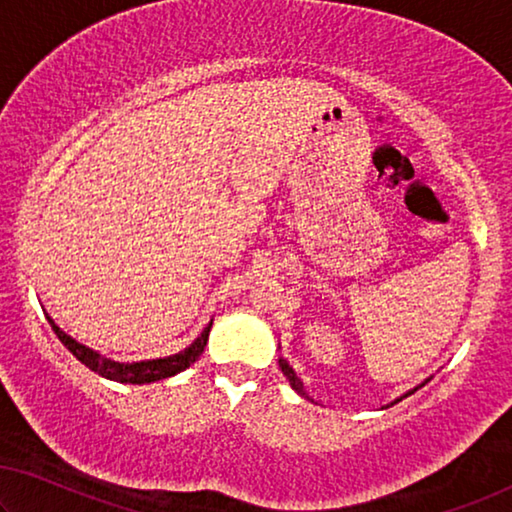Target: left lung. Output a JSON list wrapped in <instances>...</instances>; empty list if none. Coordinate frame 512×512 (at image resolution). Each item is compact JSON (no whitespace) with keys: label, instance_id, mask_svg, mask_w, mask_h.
Here are the masks:
<instances>
[{"label":"left lung","instance_id":"1","mask_svg":"<svg viewBox=\"0 0 512 512\" xmlns=\"http://www.w3.org/2000/svg\"><path fill=\"white\" fill-rule=\"evenodd\" d=\"M280 368H282V375H285V377L289 379V384H292L294 391H296V393H301V395H305V393H303V384H301V379L294 375V370L289 368V363L285 361V358H280ZM411 393H414V391H411ZM411 393H407V395H411ZM407 395H404V398H407ZM400 400H402V398H400ZM400 400H398V402H400Z\"/></svg>","mask_w":512,"mask_h":512}]
</instances>
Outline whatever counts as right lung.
I'll use <instances>...</instances> for the list:
<instances>
[{
  "mask_svg": "<svg viewBox=\"0 0 512 512\" xmlns=\"http://www.w3.org/2000/svg\"><path fill=\"white\" fill-rule=\"evenodd\" d=\"M48 322L52 326V331L57 333V338L64 342V347L75 358H78L80 363H85L89 370L96 372V375H101L105 379H112V381H121V384H151V381L172 377V375H177V372L186 370L188 365H193L197 358H200V354L204 352V347H207V340H209V331H211V324H209L207 329L202 331L200 338H197L188 349H183L181 354H174V356H167V358H156V361L117 363V361H110V358H105L101 354H96L94 349H89L85 345H80V342H75L71 335H66L64 331H61L50 317H48Z\"/></svg>",
  "mask_w": 512,
  "mask_h": 512,
  "instance_id": "right-lung-1",
  "label": "right lung"
}]
</instances>
